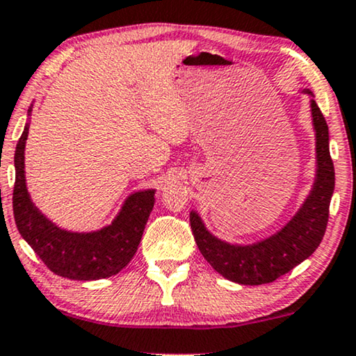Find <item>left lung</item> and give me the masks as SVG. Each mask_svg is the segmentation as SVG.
Wrapping results in <instances>:
<instances>
[{"mask_svg":"<svg viewBox=\"0 0 356 356\" xmlns=\"http://www.w3.org/2000/svg\"><path fill=\"white\" fill-rule=\"evenodd\" d=\"M305 93L312 95L309 90ZM316 130V182L312 193L284 229L254 245H230L204 229L197 213H190V226L204 259L229 280L243 285H261L279 279L305 261L319 247L327 227L329 204L334 192V163L329 153V129L321 109L312 99Z\"/></svg>","mask_w":356,"mask_h":356,"instance_id":"1","label":"left lung"}]
</instances>
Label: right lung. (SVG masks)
I'll use <instances>...</instances> for the list:
<instances>
[{"label":"right lung","instance_id":"add662e5","mask_svg":"<svg viewBox=\"0 0 356 356\" xmlns=\"http://www.w3.org/2000/svg\"><path fill=\"white\" fill-rule=\"evenodd\" d=\"M27 135L29 124H26L14 154L16 182L13 209L19 232L49 271L58 276L97 280L118 274L137 252L145 224L154 204V190L130 195L111 226L97 232L77 234L59 229L35 208L27 192L24 174Z\"/></svg>","mask_w":356,"mask_h":356}]
</instances>
